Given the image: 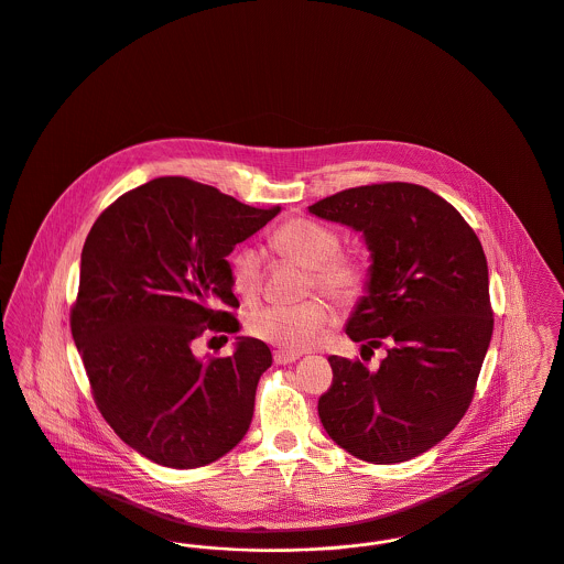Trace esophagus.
Returning <instances> with one entry per match:
<instances>
[{"instance_id": "esophagus-1", "label": "esophagus", "mask_w": 564, "mask_h": 564, "mask_svg": "<svg viewBox=\"0 0 564 564\" xmlns=\"http://www.w3.org/2000/svg\"><path fill=\"white\" fill-rule=\"evenodd\" d=\"M297 359H300V352H286V350H275L273 352V361L278 366H289V364H293Z\"/></svg>"}]
</instances>
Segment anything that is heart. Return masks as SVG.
<instances>
[{
	"label": "heart",
	"mask_w": 564,
	"mask_h": 564,
	"mask_svg": "<svg viewBox=\"0 0 564 564\" xmlns=\"http://www.w3.org/2000/svg\"><path fill=\"white\" fill-rule=\"evenodd\" d=\"M339 230L312 218H289L271 235V246L286 259L307 267V291H321L341 305L359 300L370 282V259L361 248H339ZM228 280L237 297L254 301L263 286V259L252 248H239L228 259ZM334 312L321 297L295 305L254 310L246 329L252 338L301 352L332 323Z\"/></svg>",
	"instance_id": "b5f03b06"
}]
</instances>
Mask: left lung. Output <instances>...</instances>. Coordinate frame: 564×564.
<instances>
[{
	"label": "left lung",
	"mask_w": 564,
	"mask_h": 564,
	"mask_svg": "<svg viewBox=\"0 0 564 564\" xmlns=\"http://www.w3.org/2000/svg\"><path fill=\"white\" fill-rule=\"evenodd\" d=\"M307 209L364 232L368 295L346 334L372 355L384 348L376 370L329 357L321 423L359 459H413L449 434L475 395L494 329L481 241L451 203L416 184L341 189Z\"/></svg>",
	"instance_id": "1"
}]
</instances>
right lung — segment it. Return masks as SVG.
Wrapping results in <instances>:
<instances>
[{
	"label": "right lung",
	"mask_w": 564,
	"mask_h": 564,
	"mask_svg": "<svg viewBox=\"0 0 564 564\" xmlns=\"http://www.w3.org/2000/svg\"><path fill=\"white\" fill-rule=\"evenodd\" d=\"M278 212L158 177L121 194L85 239L73 338L98 411L155 464H212L250 427L269 346L239 338L230 357L203 361L192 341L239 329L226 257Z\"/></svg>",
	"instance_id": "1"
}]
</instances>
